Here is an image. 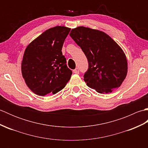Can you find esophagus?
<instances>
[{"label":"esophagus","mask_w":148,"mask_h":148,"mask_svg":"<svg viewBox=\"0 0 148 148\" xmlns=\"http://www.w3.org/2000/svg\"><path fill=\"white\" fill-rule=\"evenodd\" d=\"M73 72H74V74H79V69H78V68H76V69H74V70H73Z\"/></svg>","instance_id":"obj_1"}]
</instances>
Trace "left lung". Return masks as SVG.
<instances>
[{"label":"left lung","mask_w":148,"mask_h":148,"mask_svg":"<svg viewBox=\"0 0 148 148\" xmlns=\"http://www.w3.org/2000/svg\"><path fill=\"white\" fill-rule=\"evenodd\" d=\"M70 36L88 59V69L84 75L88 86L100 93H109L121 86L127 74V60L111 37L84 27L72 29Z\"/></svg>","instance_id":"1"}]
</instances>
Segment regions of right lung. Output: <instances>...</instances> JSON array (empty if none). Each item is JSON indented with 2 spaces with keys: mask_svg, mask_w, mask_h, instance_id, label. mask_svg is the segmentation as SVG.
<instances>
[{
  "mask_svg": "<svg viewBox=\"0 0 148 148\" xmlns=\"http://www.w3.org/2000/svg\"><path fill=\"white\" fill-rule=\"evenodd\" d=\"M70 28L56 26L46 30L25 50L22 76L36 95L56 94L65 86L72 72L66 65L62 49Z\"/></svg>",
  "mask_w": 148,
  "mask_h": 148,
  "instance_id": "add662e5",
  "label": "right lung"
}]
</instances>
